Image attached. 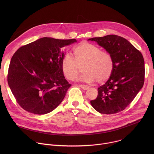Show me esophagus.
<instances>
[{"label":"esophagus","instance_id":"34e87169","mask_svg":"<svg viewBox=\"0 0 154 154\" xmlns=\"http://www.w3.org/2000/svg\"><path fill=\"white\" fill-rule=\"evenodd\" d=\"M79 86L80 87V88H82L83 89V90H88L90 88V86H88V85H79Z\"/></svg>","mask_w":154,"mask_h":154}]
</instances>
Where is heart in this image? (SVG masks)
Masks as SVG:
<instances>
[{"label":"heart","mask_w":154,"mask_h":154,"mask_svg":"<svg viewBox=\"0 0 154 154\" xmlns=\"http://www.w3.org/2000/svg\"><path fill=\"white\" fill-rule=\"evenodd\" d=\"M74 58L70 54H66L62 58L61 68L64 77L74 80L81 73L85 74L82 81L92 83L96 80L103 83L109 79L114 68L112 55L88 42H82L74 48Z\"/></svg>","instance_id":"b5f03b06"}]
</instances>
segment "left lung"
<instances>
[{"instance_id":"8db88e82","label":"left lung","mask_w":154,"mask_h":154,"mask_svg":"<svg viewBox=\"0 0 154 154\" xmlns=\"http://www.w3.org/2000/svg\"><path fill=\"white\" fill-rule=\"evenodd\" d=\"M94 41L113 57L114 68L108 81L98 88L91 104L98 112L111 115L122 112L134 99L144 82L142 54L126 39L116 35L95 37Z\"/></svg>"}]
</instances>
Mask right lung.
I'll return each instance as SVG.
<instances>
[{
  "label": "right lung",
  "instance_id": "right-lung-1",
  "mask_svg": "<svg viewBox=\"0 0 154 154\" xmlns=\"http://www.w3.org/2000/svg\"><path fill=\"white\" fill-rule=\"evenodd\" d=\"M76 39L44 37L19 48L13 55L7 80L19 106L36 115L47 114L63 100L71 84L61 63L62 48Z\"/></svg>",
  "mask_w": 154,
  "mask_h": 154
}]
</instances>
